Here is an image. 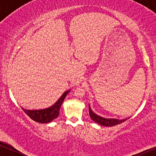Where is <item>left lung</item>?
<instances>
[{
  "mask_svg": "<svg viewBox=\"0 0 156 156\" xmlns=\"http://www.w3.org/2000/svg\"><path fill=\"white\" fill-rule=\"evenodd\" d=\"M89 116L93 119V121H94L95 122L98 123V124L103 125V126H114V125H117L118 124H120V123L123 122L125 120L128 119H106V118H103L102 117H100V116L97 115L96 114H94V112H92V109H91L90 106L89 105Z\"/></svg>",
  "mask_w": 156,
  "mask_h": 156,
  "instance_id": "obj_1",
  "label": "left lung"
}]
</instances>
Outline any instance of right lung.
I'll return each instance as SVG.
<instances>
[{
  "label": "right lung",
  "instance_id": "obj_1",
  "mask_svg": "<svg viewBox=\"0 0 156 156\" xmlns=\"http://www.w3.org/2000/svg\"><path fill=\"white\" fill-rule=\"evenodd\" d=\"M69 92V91H67V92H64L58 99V101L50 108L42 109V110H27V109L22 108L27 115L33 120L40 123L50 122L55 118L58 117V114H59L61 105H62L64 98H66Z\"/></svg>",
  "mask_w": 156,
  "mask_h": 156
}]
</instances>
